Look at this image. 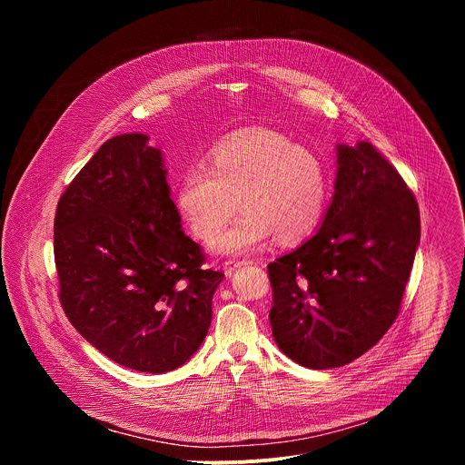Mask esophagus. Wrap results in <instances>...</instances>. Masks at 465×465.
I'll use <instances>...</instances> for the list:
<instances>
[{"label": "esophagus", "mask_w": 465, "mask_h": 465, "mask_svg": "<svg viewBox=\"0 0 465 465\" xmlns=\"http://www.w3.org/2000/svg\"><path fill=\"white\" fill-rule=\"evenodd\" d=\"M242 264H248V261H226L224 264H223V269H224V274L226 276H232L239 267H242Z\"/></svg>", "instance_id": "1"}]
</instances>
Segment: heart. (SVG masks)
Returning <instances> with one entry per match:
<instances>
[{"mask_svg": "<svg viewBox=\"0 0 465 465\" xmlns=\"http://www.w3.org/2000/svg\"><path fill=\"white\" fill-rule=\"evenodd\" d=\"M217 253H250L274 235L283 242L307 237L327 203V178L320 158L272 130H252L219 143L204 163L191 165L178 187V206L193 233L213 239Z\"/></svg>", "mask_w": 465, "mask_h": 465, "instance_id": "1", "label": "heart"}]
</instances>
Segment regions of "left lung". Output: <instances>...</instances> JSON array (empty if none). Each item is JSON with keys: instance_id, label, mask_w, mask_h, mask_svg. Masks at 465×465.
I'll use <instances>...</instances> for the list:
<instances>
[{"instance_id": "8db88e82", "label": "left lung", "mask_w": 465, "mask_h": 465, "mask_svg": "<svg viewBox=\"0 0 465 465\" xmlns=\"http://www.w3.org/2000/svg\"><path fill=\"white\" fill-rule=\"evenodd\" d=\"M337 165L318 232L269 264L272 337L312 370L344 366L382 339L420 244L416 198L371 143H339Z\"/></svg>"}]
</instances>
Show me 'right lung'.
Returning <instances> with one entry per match:
<instances>
[{
	"label": "right lung",
	"mask_w": 465,
	"mask_h": 465,
	"mask_svg": "<svg viewBox=\"0 0 465 465\" xmlns=\"http://www.w3.org/2000/svg\"><path fill=\"white\" fill-rule=\"evenodd\" d=\"M60 303L114 362L147 373L185 364L204 342L224 274L182 232L167 169L149 136L103 143L54 215Z\"/></svg>",
	"instance_id": "add662e5"
}]
</instances>
